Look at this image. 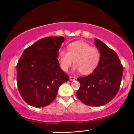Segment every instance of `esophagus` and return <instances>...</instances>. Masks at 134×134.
<instances>
[{"label": "esophagus", "instance_id": "34e87169", "mask_svg": "<svg viewBox=\"0 0 134 134\" xmlns=\"http://www.w3.org/2000/svg\"><path fill=\"white\" fill-rule=\"evenodd\" d=\"M76 78L75 77H73V76H70V80H71V81L76 80Z\"/></svg>", "mask_w": 134, "mask_h": 134}]
</instances>
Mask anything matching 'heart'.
<instances>
[{"instance_id":"obj_1","label":"heart","mask_w":134,"mask_h":134,"mask_svg":"<svg viewBox=\"0 0 134 134\" xmlns=\"http://www.w3.org/2000/svg\"><path fill=\"white\" fill-rule=\"evenodd\" d=\"M67 49L68 51L62 49L58 53L60 66L63 71H67L74 62L76 64L74 70L86 75L93 71L99 64L100 51L87 43L81 41L71 42L68 45Z\"/></svg>"}]
</instances>
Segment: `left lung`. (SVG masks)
Instances as JSON below:
<instances>
[{"label":"left lung","mask_w":134,"mask_h":134,"mask_svg":"<svg viewBox=\"0 0 134 134\" xmlns=\"http://www.w3.org/2000/svg\"><path fill=\"white\" fill-rule=\"evenodd\" d=\"M94 44L100 53V59L92 74L77 78L80 83L77 97L86 105L100 106L114 98L121 85L123 67L116 52L98 39Z\"/></svg>","instance_id":"8db88e82"}]
</instances>
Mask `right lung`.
<instances>
[{"mask_svg":"<svg viewBox=\"0 0 134 134\" xmlns=\"http://www.w3.org/2000/svg\"><path fill=\"white\" fill-rule=\"evenodd\" d=\"M64 40L63 37L42 38L25 49L18 61V90L28 105L35 108L48 105L55 99L60 85L69 80L57 58Z\"/></svg>","mask_w":134,"mask_h":134,"instance_id":"1","label":"right lung"}]
</instances>
